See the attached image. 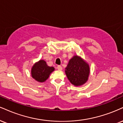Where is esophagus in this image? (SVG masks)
<instances>
[{"label":"esophagus","mask_w":123,"mask_h":123,"mask_svg":"<svg viewBox=\"0 0 123 123\" xmlns=\"http://www.w3.org/2000/svg\"><path fill=\"white\" fill-rule=\"evenodd\" d=\"M57 69L58 70H62V66H60V65L57 66Z\"/></svg>","instance_id":"esophagus-1"}]
</instances>
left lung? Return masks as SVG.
<instances>
[{"label":"left lung","mask_w":123,"mask_h":123,"mask_svg":"<svg viewBox=\"0 0 123 123\" xmlns=\"http://www.w3.org/2000/svg\"><path fill=\"white\" fill-rule=\"evenodd\" d=\"M89 66L77 55L69 61L65 68V73L70 82L75 86L83 85L88 80L89 75Z\"/></svg>","instance_id":"1"}]
</instances>
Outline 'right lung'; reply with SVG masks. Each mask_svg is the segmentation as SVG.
<instances>
[{
  "label": "right lung",
  "instance_id": "1",
  "mask_svg": "<svg viewBox=\"0 0 123 123\" xmlns=\"http://www.w3.org/2000/svg\"><path fill=\"white\" fill-rule=\"evenodd\" d=\"M54 70V68L47 66L46 62L43 60H40L35 63L31 69V75L38 82H44L49 77L51 72Z\"/></svg>",
  "mask_w": 123,
  "mask_h": 123
}]
</instances>
